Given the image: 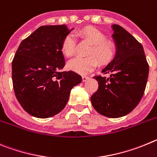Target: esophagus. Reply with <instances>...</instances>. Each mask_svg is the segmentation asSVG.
Masks as SVG:
<instances>
[{
    "instance_id": "esophagus-1",
    "label": "esophagus",
    "mask_w": 157,
    "mask_h": 157,
    "mask_svg": "<svg viewBox=\"0 0 157 157\" xmlns=\"http://www.w3.org/2000/svg\"><path fill=\"white\" fill-rule=\"evenodd\" d=\"M88 80H89V77H87V76H83V77H82V80H83L84 82L87 81Z\"/></svg>"
}]
</instances>
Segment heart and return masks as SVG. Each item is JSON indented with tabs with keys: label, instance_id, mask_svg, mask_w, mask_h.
<instances>
[{
	"label": "heart",
	"instance_id": "heart-1",
	"mask_svg": "<svg viewBox=\"0 0 157 157\" xmlns=\"http://www.w3.org/2000/svg\"><path fill=\"white\" fill-rule=\"evenodd\" d=\"M79 36H83L92 44L88 52L87 58L77 57L72 59L67 64L68 68L79 74H87L93 71L98 66V61L101 64L105 65L109 63L114 56V48L109 42H105V35L98 29L87 26L77 33ZM62 51L67 57H71L76 51V37L73 33H70L63 41Z\"/></svg>",
	"mask_w": 157,
	"mask_h": 157
}]
</instances>
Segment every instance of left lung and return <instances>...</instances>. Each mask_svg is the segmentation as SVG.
Masks as SVG:
<instances>
[{
  "mask_svg": "<svg viewBox=\"0 0 157 157\" xmlns=\"http://www.w3.org/2000/svg\"><path fill=\"white\" fill-rule=\"evenodd\" d=\"M116 54L101 73L95 76L98 89L91 97L94 109L101 115L118 118L131 113L144 94L149 76V64L142 45L119 25H112Z\"/></svg>",
  "mask_w": 157,
  "mask_h": 157,
  "instance_id": "1",
  "label": "left lung"
}]
</instances>
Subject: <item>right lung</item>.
<instances>
[{
    "mask_svg": "<svg viewBox=\"0 0 157 157\" xmlns=\"http://www.w3.org/2000/svg\"><path fill=\"white\" fill-rule=\"evenodd\" d=\"M73 29L66 25L42 26L24 39L12 61V82L24 110L37 118L60 113L70 91L82 81L73 71H63L64 38Z\"/></svg>",
    "mask_w": 157,
    "mask_h": 157,
    "instance_id": "right-lung-1",
    "label": "right lung"
}]
</instances>
